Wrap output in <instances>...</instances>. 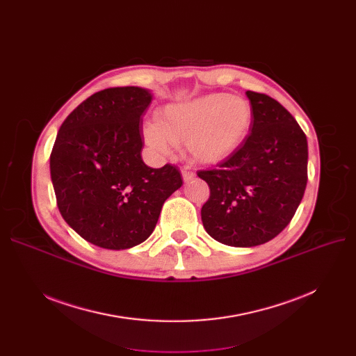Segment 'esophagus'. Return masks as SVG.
Instances as JSON below:
<instances>
[{"instance_id": "1", "label": "esophagus", "mask_w": 356, "mask_h": 356, "mask_svg": "<svg viewBox=\"0 0 356 356\" xmlns=\"http://www.w3.org/2000/svg\"><path fill=\"white\" fill-rule=\"evenodd\" d=\"M181 177H183V180H184V181H191V180H193V179L196 177V175H195L193 172L186 170V168H184V170L181 172Z\"/></svg>"}]
</instances>
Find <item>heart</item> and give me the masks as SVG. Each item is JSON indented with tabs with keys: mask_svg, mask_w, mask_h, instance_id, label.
Listing matches in <instances>:
<instances>
[{
	"mask_svg": "<svg viewBox=\"0 0 356 356\" xmlns=\"http://www.w3.org/2000/svg\"><path fill=\"white\" fill-rule=\"evenodd\" d=\"M251 122L252 109L247 99L216 92L167 104L157 111L156 122L145 125L144 137L159 152L186 144L195 163L212 165L236 152Z\"/></svg>",
	"mask_w": 356,
	"mask_h": 356,
	"instance_id": "heart-1",
	"label": "heart"
}]
</instances>
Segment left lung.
Here are the masks:
<instances>
[{
	"mask_svg": "<svg viewBox=\"0 0 356 356\" xmlns=\"http://www.w3.org/2000/svg\"><path fill=\"white\" fill-rule=\"evenodd\" d=\"M250 136L236 152L197 176L209 184L202 207L207 232L229 247L266 244L294 216L307 184V138L290 112L266 93L247 90Z\"/></svg>",
	"mask_w": 356,
	"mask_h": 356,
	"instance_id": "1",
	"label": "left lung"
}]
</instances>
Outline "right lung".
<instances>
[{"label": "right lung", "instance_id": "obj_1", "mask_svg": "<svg viewBox=\"0 0 356 356\" xmlns=\"http://www.w3.org/2000/svg\"><path fill=\"white\" fill-rule=\"evenodd\" d=\"M152 92L138 86L93 93L63 121L50 154L58 208L90 244L127 250L153 234L163 203L183 184L179 168L141 159L143 114Z\"/></svg>", "mask_w": 356, "mask_h": 356}]
</instances>
